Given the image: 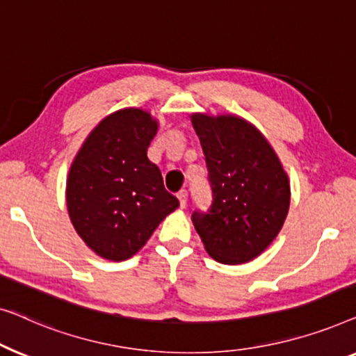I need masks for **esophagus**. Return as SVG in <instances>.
I'll return each mask as SVG.
<instances>
[{
    "label": "esophagus",
    "mask_w": 356,
    "mask_h": 356,
    "mask_svg": "<svg viewBox=\"0 0 356 356\" xmlns=\"http://www.w3.org/2000/svg\"><path fill=\"white\" fill-rule=\"evenodd\" d=\"M177 198H179L180 208H185V204H187V192H185V190H180L177 193Z\"/></svg>",
    "instance_id": "esophagus-1"
}]
</instances>
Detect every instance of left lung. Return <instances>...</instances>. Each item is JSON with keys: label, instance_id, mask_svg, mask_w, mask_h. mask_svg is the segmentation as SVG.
<instances>
[{"label": "left lung", "instance_id": "8db88e82", "mask_svg": "<svg viewBox=\"0 0 356 356\" xmlns=\"http://www.w3.org/2000/svg\"><path fill=\"white\" fill-rule=\"evenodd\" d=\"M202 143L213 204L192 221L209 257L243 264L259 257L282 229L290 180L277 153L254 124L237 114L192 113Z\"/></svg>", "mask_w": 356, "mask_h": 356}]
</instances>
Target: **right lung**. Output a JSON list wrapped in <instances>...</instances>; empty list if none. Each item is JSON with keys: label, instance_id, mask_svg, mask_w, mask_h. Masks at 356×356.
I'll return each mask as SVG.
<instances>
[{"label": "right lung", "instance_id": "obj_1", "mask_svg": "<svg viewBox=\"0 0 356 356\" xmlns=\"http://www.w3.org/2000/svg\"><path fill=\"white\" fill-rule=\"evenodd\" d=\"M158 127L147 109H118L93 127L72 159L67 214L79 237L99 258H132L179 207L147 156Z\"/></svg>", "mask_w": 356, "mask_h": 356}]
</instances>
